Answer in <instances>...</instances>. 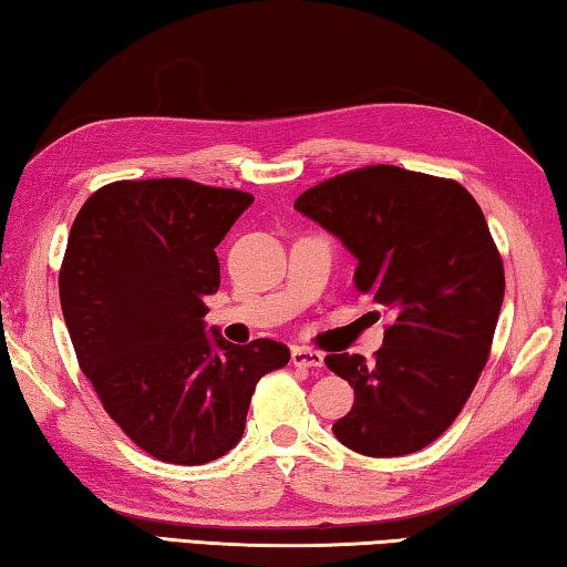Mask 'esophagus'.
I'll return each instance as SVG.
<instances>
[{
  "instance_id": "esophagus-1",
  "label": "esophagus",
  "mask_w": 567,
  "mask_h": 567,
  "mask_svg": "<svg viewBox=\"0 0 567 567\" xmlns=\"http://www.w3.org/2000/svg\"><path fill=\"white\" fill-rule=\"evenodd\" d=\"M292 364L295 367H307V369L322 367L324 354L317 352V349H310V347H295L292 349Z\"/></svg>"
}]
</instances>
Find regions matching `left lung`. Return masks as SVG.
Here are the masks:
<instances>
[{
  "label": "left lung",
  "instance_id": "8db88e82",
  "mask_svg": "<svg viewBox=\"0 0 567 567\" xmlns=\"http://www.w3.org/2000/svg\"><path fill=\"white\" fill-rule=\"evenodd\" d=\"M295 208L342 240L357 290L394 312L374 364L324 359L354 389L334 436L364 456L414 454L454 424L486 367L506 290L488 223L461 183L396 166L342 173Z\"/></svg>",
  "mask_w": 567,
  "mask_h": 567
}]
</instances>
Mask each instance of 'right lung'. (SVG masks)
<instances>
[{
	"label": "right lung",
	"mask_w": 567,
	"mask_h": 567,
	"mask_svg": "<svg viewBox=\"0 0 567 567\" xmlns=\"http://www.w3.org/2000/svg\"><path fill=\"white\" fill-rule=\"evenodd\" d=\"M252 200L185 178L116 181L71 225L59 297L79 367L123 434L158 461L228 454L255 384L290 362L275 339L230 344L203 322L220 287L215 248Z\"/></svg>",
	"instance_id": "obj_1"
}]
</instances>
